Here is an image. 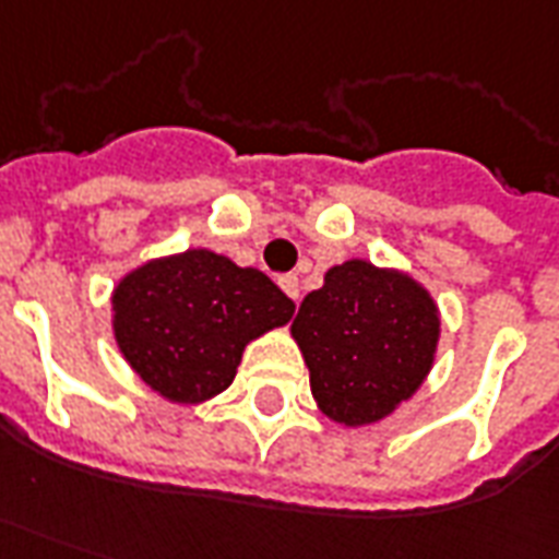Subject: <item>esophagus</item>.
Returning <instances> with one entry per match:
<instances>
[{
  "instance_id": "esophagus-1",
  "label": "esophagus",
  "mask_w": 559,
  "mask_h": 559,
  "mask_svg": "<svg viewBox=\"0 0 559 559\" xmlns=\"http://www.w3.org/2000/svg\"><path fill=\"white\" fill-rule=\"evenodd\" d=\"M278 284H281V290L287 293V296H290L293 301H299V278H296L293 272H287V275H281Z\"/></svg>"
}]
</instances>
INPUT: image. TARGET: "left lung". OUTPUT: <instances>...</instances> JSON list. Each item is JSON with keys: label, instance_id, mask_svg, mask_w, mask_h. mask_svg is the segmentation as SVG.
Instances as JSON below:
<instances>
[{"label": "left lung", "instance_id": "left-lung-1", "mask_svg": "<svg viewBox=\"0 0 559 559\" xmlns=\"http://www.w3.org/2000/svg\"><path fill=\"white\" fill-rule=\"evenodd\" d=\"M290 332L322 412L358 427L391 415L420 388L436 355L438 311L408 275L349 260L305 296Z\"/></svg>", "mask_w": 559, "mask_h": 559}]
</instances>
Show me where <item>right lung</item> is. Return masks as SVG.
<instances>
[{
    "mask_svg": "<svg viewBox=\"0 0 559 559\" xmlns=\"http://www.w3.org/2000/svg\"><path fill=\"white\" fill-rule=\"evenodd\" d=\"M115 337L135 373L175 403H201L237 376L248 341L296 305L258 272L192 248L130 272L111 296Z\"/></svg>",
    "mask_w": 559,
    "mask_h": 559,
    "instance_id": "obj_1",
    "label": "right lung"
}]
</instances>
